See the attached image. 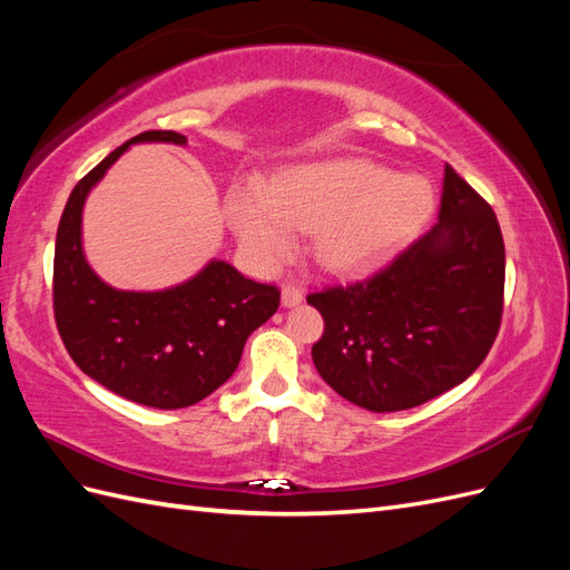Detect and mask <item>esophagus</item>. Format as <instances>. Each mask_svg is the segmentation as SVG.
Here are the masks:
<instances>
[{
    "instance_id": "obj_1",
    "label": "esophagus",
    "mask_w": 570,
    "mask_h": 570,
    "mask_svg": "<svg viewBox=\"0 0 570 570\" xmlns=\"http://www.w3.org/2000/svg\"><path fill=\"white\" fill-rule=\"evenodd\" d=\"M302 297H304V292H302V287H297V285H285V287L281 289V304H283L285 308L297 306V304L302 302Z\"/></svg>"
}]
</instances>
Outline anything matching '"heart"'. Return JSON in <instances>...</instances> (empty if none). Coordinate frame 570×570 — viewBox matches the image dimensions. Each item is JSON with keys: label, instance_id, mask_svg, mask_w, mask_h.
Returning <instances> with one entry per match:
<instances>
[{"label": "heart", "instance_id": "b5f03b06", "mask_svg": "<svg viewBox=\"0 0 570 570\" xmlns=\"http://www.w3.org/2000/svg\"><path fill=\"white\" fill-rule=\"evenodd\" d=\"M433 209L419 174H387L368 159L292 166L271 183L245 178L226 195V218L258 268H275L312 228L318 262L337 273L381 268L400 254Z\"/></svg>", "mask_w": 570, "mask_h": 570}]
</instances>
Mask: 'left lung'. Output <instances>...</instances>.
I'll return each instance as SVG.
<instances>
[{"mask_svg": "<svg viewBox=\"0 0 570 570\" xmlns=\"http://www.w3.org/2000/svg\"><path fill=\"white\" fill-rule=\"evenodd\" d=\"M504 239L490 204L444 168L438 223L371 281L308 295L314 366L344 400L404 411L463 383L502 321Z\"/></svg>", "mask_w": 570, "mask_h": 570, "instance_id": "1", "label": "left lung"}]
</instances>
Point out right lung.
Here are the masks:
<instances>
[{
	"label": "right lung",
	"mask_w": 570,
	"mask_h": 570,
	"mask_svg": "<svg viewBox=\"0 0 570 570\" xmlns=\"http://www.w3.org/2000/svg\"><path fill=\"white\" fill-rule=\"evenodd\" d=\"M187 145L174 130H147L114 149L66 202L55 252V316L78 368L107 390L154 409L202 402L235 373L247 337L281 304V292L212 258L164 289H118L82 249V209L97 183L132 145Z\"/></svg>",
	"instance_id": "add662e5"
}]
</instances>
